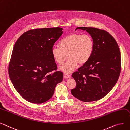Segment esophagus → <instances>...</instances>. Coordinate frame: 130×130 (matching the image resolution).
<instances>
[{
	"label": "esophagus",
	"mask_w": 130,
	"mask_h": 130,
	"mask_svg": "<svg viewBox=\"0 0 130 130\" xmlns=\"http://www.w3.org/2000/svg\"><path fill=\"white\" fill-rule=\"evenodd\" d=\"M71 77V75L68 74H64V78L65 79H67Z\"/></svg>",
	"instance_id": "34e87169"
}]
</instances>
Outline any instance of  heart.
Wrapping results in <instances>:
<instances>
[{
    "label": "heart",
    "mask_w": 130,
    "mask_h": 130,
    "mask_svg": "<svg viewBox=\"0 0 130 130\" xmlns=\"http://www.w3.org/2000/svg\"><path fill=\"white\" fill-rule=\"evenodd\" d=\"M59 47L53 46L51 54L55 61L59 65L67 62L60 70L66 73L73 71L79 64L83 66L87 63L94 50L93 38L88 34L74 33L70 34L60 40Z\"/></svg>",
    "instance_id": "heart-1"
}]
</instances>
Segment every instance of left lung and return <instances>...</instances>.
<instances>
[{"mask_svg": "<svg viewBox=\"0 0 130 130\" xmlns=\"http://www.w3.org/2000/svg\"><path fill=\"white\" fill-rule=\"evenodd\" d=\"M77 29L88 32L94 47L88 62L72 74L76 86L71 93L84 102L98 100L106 96L118 80L121 68L120 51L115 38L105 30L81 27Z\"/></svg>", "mask_w": 130, "mask_h": 130, "instance_id": "1", "label": "left lung"}]
</instances>
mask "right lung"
<instances>
[{
	"label": "right lung",
	"mask_w": 130,
	"mask_h": 130,
	"mask_svg": "<svg viewBox=\"0 0 130 130\" xmlns=\"http://www.w3.org/2000/svg\"><path fill=\"white\" fill-rule=\"evenodd\" d=\"M62 30L59 27L30 30L15 43L9 64V76L17 92L29 102L42 103L48 100L56 85L63 80V73L56 71L51 54Z\"/></svg>",
	"instance_id": "right-lung-1"
}]
</instances>
